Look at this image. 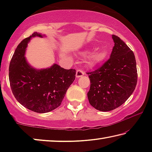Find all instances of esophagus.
<instances>
[{
	"instance_id": "34e87169",
	"label": "esophagus",
	"mask_w": 152,
	"mask_h": 152,
	"mask_svg": "<svg viewBox=\"0 0 152 152\" xmlns=\"http://www.w3.org/2000/svg\"><path fill=\"white\" fill-rule=\"evenodd\" d=\"M84 75V72L82 70H78L76 71V78H80V77H82Z\"/></svg>"
}]
</instances>
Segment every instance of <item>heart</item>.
Returning <instances> with one entry per match:
<instances>
[{
	"label": "heart",
	"mask_w": 152,
	"mask_h": 152,
	"mask_svg": "<svg viewBox=\"0 0 152 152\" xmlns=\"http://www.w3.org/2000/svg\"><path fill=\"white\" fill-rule=\"evenodd\" d=\"M109 55V52L106 50H100L94 52L90 57L89 64L91 66H96L101 64L106 60Z\"/></svg>",
	"instance_id": "1"
}]
</instances>
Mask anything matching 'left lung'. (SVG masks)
<instances>
[{"label":"left lung","instance_id":"8db88e82","mask_svg":"<svg viewBox=\"0 0 152 152\" xmlns=\"http://www.w3.org/2000/svg\"><path fill=\"white\" fill-rule=\"evenodd\" d=\"M115 45L110 58L101 68L87 72L91 87L90 104L101 111H110L122 105L134 91L137 81L133 51L118 36L112 35Z\"/></svg>","mask_w":152,"mask_h":152}]
</instances>
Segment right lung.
Returning a JSON list of instances; mask_svg holds the SVG:
<instances>
[{
    "label": "right lung",
    "mask_w": 152,
    "mask_h": 152,
    "mask_svg": "<svg viewBox=\"0 0 152 152\" xmlns=\"http://www.w3.org/2000/svg\"><path fill=\"white\" fill-rule=\"evenodd\" d=\"M45 35L35 32L18 45L9 65V82L15 99L32 111L45 113L61 103L67 90L76 77L74 69L66 70L53 64L50 68L35 69L25 57L28 43L33 37Z\"/></svg>",
    "instance_id": "right-lung-1"
}]
</instances>
